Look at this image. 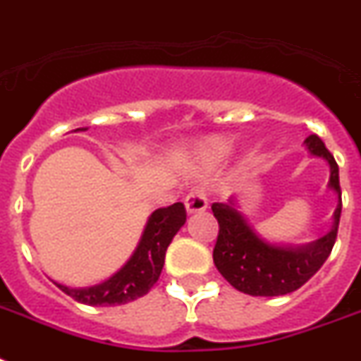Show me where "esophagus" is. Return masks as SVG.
Segmentation results:
<instances>
[{
    "instance_id": "34e87169",
    "label": "esophagus",
    "mask_w": 361,
    "mask_h": 361,
    "mask_svg": "<svg viewBox=\"0 0 361 361\" xmlns=\"http://www.w3.org/2000/svg\"><path fill=\"white\" fill-rule=\"evenodd\" d=\"M185 209L189 215L207 209V198L204 195V190H192L185 196Z\"/></svg>"
}]
</instances>
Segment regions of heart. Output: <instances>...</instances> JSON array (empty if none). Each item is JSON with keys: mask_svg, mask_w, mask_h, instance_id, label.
Returning <instances> with one entry per match:
<instances>
[{"mask_svg": "<svg viewBox=\"0 0 361 361\" xmlns=\"http://www.w3.org/2000/svg\"><path fill=\"white\" fill-rule=\"evenodd\" d=\"M202 154L206 155L207 159L211 161H221L224 159L231 150V145L226 139H221V137H213V139H207L204 145H202Z\"/></svg>", "mask_w": 361, "mask_h": 361, "instance_id": "obj_1", "label": "heart"}]
</instances>
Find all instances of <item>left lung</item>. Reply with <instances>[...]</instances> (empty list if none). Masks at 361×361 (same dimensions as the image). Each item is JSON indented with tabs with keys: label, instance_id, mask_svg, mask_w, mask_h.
<instances>
[{
	"label": "left lung",
	"instance_id": "8db88e82",
	"mask_svg": "<svg viewBox=\"0 0 361 361\" xmlns=\"http://www.w3.org/2000/svg\"><path fill=\"white\" fill-rule=\"evenodd\" d=\"M304 146L312 157L326 161L330 171L328 189L338 198L332 226L323 237L304 245L271 241L252 226L241 211L237 195H231L228 202H215L211 206L219 221L213 262L237 291L252 297H280L297 291L323 267L332 252L341 216L338 163L317 135H310Z\"/></svg>",
	"mask_w": 361,
	"mask_h": 361
}]
</instances>
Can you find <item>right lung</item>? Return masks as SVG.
Segmentation results:
<instances>
[{"mask_svg": "<svg viewBox=\"0 0 361 361\" xmlns=\"http://www.w3.org/2000/svg\"><path fill=\"white\" fill-rule=\"evenodd\" d=\"M89 128H79L75 131H87ZM187 213L181 202H176L169 207L155 209L145 224L137 247L130 259L120 267L104 282L89 287H70L57 283L61 291L75 298L78 302L89 306H120L139 297H145L154 283L159 280V274L165 265V254L169 245L180 228L185 224Z\"/></svg>", "mask_w": 361, "mask_h": 361, "instance_id": "add662e5", "label": "right lung"}]
</instances>
